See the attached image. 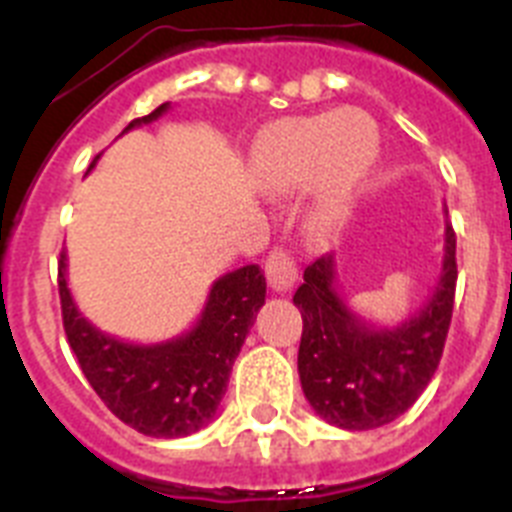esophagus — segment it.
<instances>
[{
  "label": "esophagus",
  "mask_w": 512,
  "mask_h": 512,
  "mask_svg": "<svg viewBox=\"0 0 512 512\" xmlns=\"http://www.w3.org/2000/svg\"><path fill=\"white\" fill-rule=\"evenodd\" d=\"M266 279H269V287L274 289V292H279V295H284V292H289V289L295 287L297 282V266L295 261L289 259V253L284 251H274L269 253V259H266Z\"/></svg>",
  "instance_id": "1"
}]
</instances>
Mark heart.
Masks as SVG:
<instances>
[{
  "mask_svg": "<svg viewBox=\"0 0 512 512\" xmlns=\"http://www.w3.org/2000/svg\"><path fill=\"white\" fill-rule=\"evenodd\" d=\"M377 161V125L364 112L348 110L284 117L264 130L253 156L266 192L312 184L307 225L318 235L343 228Z\"/></svg>",
  "mask_w": 512,
  "mask_h": 512,
  "instance_id": "1",
  "label": "heart"
}]
</instances>
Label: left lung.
Segmentation results:
<instances>
[{
	"label": "left lung",
	"instance_id": "obj_1",
	"mask_svg": "<svg viewBox=\"0 0 512 512\" xmlns=\"http://www.w3.org/2000/svg\"><path fill=\"white\" fill-rule=\"evenodd\" d=\"M454 292L456 235L449 220L433 295L397 325H374L351 310L338 292L333 256L312 261L292 297L302 312L297 372L310 408L346 431H372L400 418L438 369Z\"/></svg>",
	"mask_w": 512,
	"mask_h": 512
}]
</instances>
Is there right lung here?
<instances>
[{
  "instance_id": "right-lung-1",
  "label": "right lung",
  "mask_w": 512,
  "mask_h": 512,
  "mask_svg": "<svg viewBox=\"0 0 512 512\" xmlns=\"http://www.w3.org/2000/svg\"><path fill=\"white\" fill-rule=\"evenodd\" d=\"M169 107L161 104L122 133L158 120ZM58 295L69 346L99 400L143 436L184 438L215 418L230 369L266 300V279L256 264L223 274L212 282L197 323L161 343L122 341L89 323L66 282V251L58 261Z\"/></svg>"
}]
</instances>
